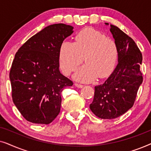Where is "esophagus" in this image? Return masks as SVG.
<instances>
[{"label": "esophagus", "mask_w": 151, "mask_h": 151, "mask_svg": "<svg viewBox=\"0 0 151 151\" xmlns=\"http://www.w3.org/2000/svg\"><path fill=\"white\" fill-rule=\"evenodd\" d=\"M75 86H77L78 88H82L83 87V85H82V84H78V83H76L75 84Z\"/></svg>", "instance_id": "esophagus-1"}]
</instances>
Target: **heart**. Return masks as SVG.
<instances>
[{
	"instance_id": "b5f03b06",
	"label": "heart",
	"mask_w": 151,
	"mask_h": 151,
	"mask_svg": "<svg viewBox=\"0 0 151 151\" xmlns=\"http://www.w3.org/2000/svg\"><path fill=\"white\" fill-rule=\"evenodd\" d=\"M85 60L86 65L78 69L74 79L91 82L98 77H107L112 73L118 58L114 41L93 29H85L78 34L76 42L64 41L59 52L60 67L69 75Z\"/></svg>"
}]
</instances>
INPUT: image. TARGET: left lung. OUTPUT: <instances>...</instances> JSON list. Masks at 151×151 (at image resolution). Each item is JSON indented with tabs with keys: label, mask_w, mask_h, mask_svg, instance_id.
Instances as JSON below:
<instances>
[{
	"label": "left lung",
	"mask_w": 151,
	"mask_h": 151,
	"mask_svg": "<svg viewBox=\"0 0 151 151\" xmlns=\"http://www.w3.org/2000/svg\"><path fill=\"white\" fill-rule=\"evenodd\" d=\"M110 31L118 50V64L104 83L95 86L90 104L97 117L109 119L121 116L133 106L143 81L142 55L136 43L116 26L111 24Z\"/></svg>",
	"instance_id": "left-lung-1"
}]
</instances>
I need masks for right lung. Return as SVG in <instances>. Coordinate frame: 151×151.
<instances>
[{"label":"right lung","instance_id":"1","mask_svg":"<svg viewBox=\"0 0 151 151\" xmlns=\"http://www.w3.org/2000/svg\"><path fill=\"white\" fill-rule=\"evenodd\" d=\"M73 27L51 24L20 47L9 72L12 96L21 115L30 122L49 124L60 111L61 93L73 82L59 70L62 43Z\"/></svg>","mask_w":151,"mask_h":151}]
</instances>
